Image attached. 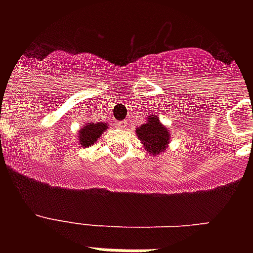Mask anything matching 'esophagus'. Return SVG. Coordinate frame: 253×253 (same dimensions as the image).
Segmentation results:
<instances>
[{"label": "esophagus", "mask_w": 253, "mask_h": 253, "mask_svg": "<svg viewBox=\"0 0 253 253\" xmlns=\"http://www.w3.org/2000/svg\"><path fill=\"white\" fill-rule=\"evenodd\" d=\"M117 126H118L119 128H126L127 121H119V122H117Z\"/></svg>", "instance_id": "esophagus-1"}]
</instances>
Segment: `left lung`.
I'll use <instances>...</instances> for the list:
<instances>
[{
    "label": "left lung",
    "instance_id": "left-lung-1",
    "mask_svg": "<svg viewBox=\"0 0 253 253\" xmlns=\"http://www.w3.org/2000/svg\"><path fill=\"white\" fill-rule=\"evenodd\" d=\"M136 135L144 144L146 150L154 156L164 152L169 142V131L162 126L156 117H151L148 118V122L138 127Z\"/></svg>",
    "mask_w": 253,
    "mask_h": 253
}]
</instances>
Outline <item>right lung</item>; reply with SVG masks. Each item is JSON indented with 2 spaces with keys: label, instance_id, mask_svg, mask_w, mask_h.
<instances>
[{
  "label": "right lung",
  "instance_id": "right-lung-1",
  "mask_svg": "<svg viewBox=\"0 0 253 253\" xmlns=\"http://www.w3.org/2000/svg\"><path fill=\"white\" fill-rule=\"evenodd\" d=\"M107 127L106 123H87L86 126L83 127L79 131V142L83 147H89L91 144H94L97 139L102 135L105 128Z\"/></svg>",
  "mask_w": 253,
  "mask_h": 253
}]
</instances>
